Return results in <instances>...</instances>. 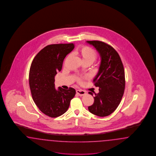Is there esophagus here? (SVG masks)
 <instances>
[{
    "mask_svg": "<svg viewBox=\"0 0 156 156\" xmlns=\"http://www.w3.org/2000/svg\"><path fill=\"white\" fill-rule=\"evenodd\" d=\"M76 94H78L80 96H83V95H85L86 94V92H85L83 90H77L76 91Z\"/></svg>",
    "mask_w": 156,
    "mask_h": 156,
    "instance_id": "obj_1",
    "label": "esophagus"
}]
</instances>
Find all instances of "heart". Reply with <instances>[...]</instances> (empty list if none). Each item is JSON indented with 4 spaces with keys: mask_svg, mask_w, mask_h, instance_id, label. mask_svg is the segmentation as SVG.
I'll return each mask as SVG.
<instances>
[{
    "mask_svg": "<svg viewBox=\"0 0 156 156\" xmlns=\"http://www.w3.org/2000/svg\"><path fill=\"white\" fill-rule=\"evenodd\" d=\"M75 54L80 56L82 58L83 62H90L93 63L97 58V53L95 50L91 48L83 46L75 51ZM79 83H82V79L78 78Z\"/></svg>",
    "mask_w": 156,
    "mask_h": 156,
    "instance_id": "obj_1",
    "label": "heart"
}]
</instances>
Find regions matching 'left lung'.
Segmentation results:
<instances>
[{
    "label": "left lung",
    "mask_w": 156,
    "mask_h": 156,
    "mask_svg": "<svg viewBox=\"0 0 156 156\" xmlns=\"http://www.w3.org/2000/svg\"><path fill=\"white\" fill-rule=\"evenodd\" d=\"M98 51L101 58L100 67L94 78V85L99 92L94 94V104L88 107L90 112L106 117L119 106L124 92L125 80L124 66L119 53L112 47L99 41H87ZM93 96V94L89 92Z\"/></svg>",
    "instance_id": "8db88e82"
}]
</instances>
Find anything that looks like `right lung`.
I'll return each instance as SVG.
<instances>
[{
	"mask_svg": "<svg viewBox=\"0 0 156 156\" xmlns=\"http://www.w3.org/2000/svg\"><path fill=\"white\" fill-rule=\"evenodd\" d=\"M74 47L73 44L48 45L37 53L31 65L29 83L32 99L39 109L51 118L67 112L76 93L73 87H58L57 90L54 83L64 58Z\"/></svg>",
	"mask_w": 156,
	"mask_h": 156,
	"instance_id": "right-lung-1",
	"label": "right lung"
}]
</instances>
